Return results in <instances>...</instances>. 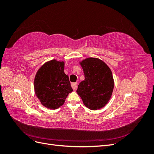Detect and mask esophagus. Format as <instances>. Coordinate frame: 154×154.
I'll list each match as a JSON object with an SVG mask.
<instances>
[{
	"instance_id": "obj_1",
	"label": "esophagus",
	"mask_w": 154,
	"mask_h": 154,
	"mask_svg": "<svg viewBox=\"0 0 154 154\" xmlns=\"http://www.w3.org/2000/svg\"><path fill=\"white\" fill-rule=\"evenodd\" d=\"M71 87L72 88H73L74 90H76L77 87H78V85H77V83H71Z\"/></svg>"
}]
</instances>
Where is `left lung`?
I'll return each instance as SVG.
<instances>
[{
  "label": "left lung",
  "instance_id": "8db88e82",
  "mask_svg": "<svg viewBox=\"0 0 154 154\" xmlns=\"http://www.w3.org/2000/svg\"><path fill=\"white\" fill-rule=\"evenodd\" d=\"M85 80L80 82L76 92L83 104L91 110L104 107L112 94L114 82L109 66L97 58H87L80 62Z\"/></svg>",
  "mask_w": 154,
  "mask_h": 154
}]
</instances>
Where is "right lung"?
I'll return each mask as SVG.
<instances>
[{
    "label": "right lung",
    "mask_w": 154,
    "mask_h": 154,
    "mask_svg": "<svg viewBox=\"0 0 154 154\" xmlns=\"http://www.w3.org/2000/svg\"><path fill=\"white\" fill-rule=\"evenodd\" d=\"M65 62L52 60L45 62L37 71L34 81L36 97L49 109L61 106L73 90L69 76L64 72Z\"/></svg>",
    "instance_id": "obj_1"
}]
</instances>
